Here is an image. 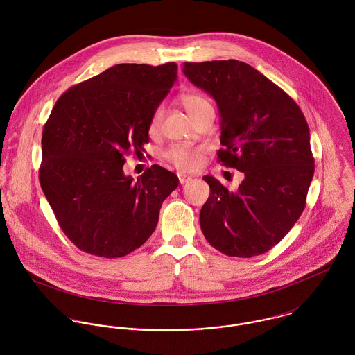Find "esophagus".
Instances as JSON below:
<instances>
[{"mask_svg":"<svg viewBox=\"0 0 355 355\" xmlns=\"http://www.w3.org/2000/svg\"><path fill=\"white\" fill-rule=\"evenodd\" d=\"M179 176V182H180V184H186V183H189V182H191V176H189V175H186V173H179L178 175Z\"/></svg>","mask_w":355,"mask_h":355,"instance_id":"obj_1","label":"esophagus"}]
</instances>
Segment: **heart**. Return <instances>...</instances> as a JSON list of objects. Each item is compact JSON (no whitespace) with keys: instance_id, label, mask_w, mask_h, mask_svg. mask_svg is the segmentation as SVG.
<instances>
[{"instance_id":"1","label":"heart","mask_w":355,"mask_h":355,"mask_svg":"<svg viewBox=\"0 0 355 355\" xmlns=\"http://www.w3.org/2000/svg\"><path fill=\"white\" fill-rule=\"evenodd\" d=\"M180 102L193 119L201 109H203L206 105H209V101L203 96L197 94V93H187V94L182 96ZM161 117H162V107L158 106L154 109V112L150 116V120H149V132L152 135L158 131ZM201 155L202 154L200 150L190 149L186 146H172L164 153L165 159L182 171H191V169L197 168L201 164Z\"/></svg>"}]
</instances>
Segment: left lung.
Segmentation results:
<instances>
[{"instance_id": "1", "label": "left lung", "mask_w": 355, "mask_h": 355, "mask_svg": "<svg viewBox=\"0 0 355 355\" xmlns=\"http://www.w3.org/2000/svg\"><path fill=\"white\" fill-rule=\"evenodd\" d=\"M183 73L218 106V161L245 173L236 191L213 176L200 213L206 241L220 253L269 252L304 211L314 173L304 113L286 92L238 60L184 62Z\"/></svg>"}]
</instances>
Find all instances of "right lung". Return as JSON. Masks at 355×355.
Wrapping results in <instances>:
<instances>
[{
    "label": "right lung",
    "mask_w": 355,
    "mask_h": 355,
    "mask_svg": "<svg viewBox=\"0 0 355 355\" xmlns=\"http://www.w3.org/2000/svg\"><path fill=\"white\" fill-rule=\"evenodd\" d=\"M178 65L117 64L68 89L42 132L40 182L68 239L82 252L119 258L141 248L158 223L175 173L152 165L125 176L124 155L144 152L149 120L178 79Z\"/></svg>",
    "instance_id": "right-lung-1"
}]
</instances>
